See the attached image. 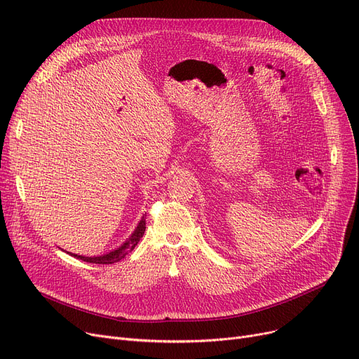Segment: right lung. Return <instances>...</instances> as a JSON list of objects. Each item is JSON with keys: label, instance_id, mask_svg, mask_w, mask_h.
<instances>
[{"label": "right lung", "instance_id": "right-lung-1", "mask_svg": "<svg viewBox=\"0 0 359 359\" xmlns=\"http://www.w3.org/2000/svg\"><path fill=\"white\" fill-rule=\"evenodd\" d=\"M144 231H145V217L141 218V221L138 222L135 231L132 233L129 236V238L122 244V246H119L118 249L111 250L106 255H102V256H93V257H88V256H80V255H74V253H69L71 256L77 257V259H81L83 262H88V263H99V265H111V263H116L119 260H122L129 252H132L135 249V246L138 244L140 238L144 236Z\"/></svg>", "mask_w": 359, "mask_h": 359}]
</instances>
